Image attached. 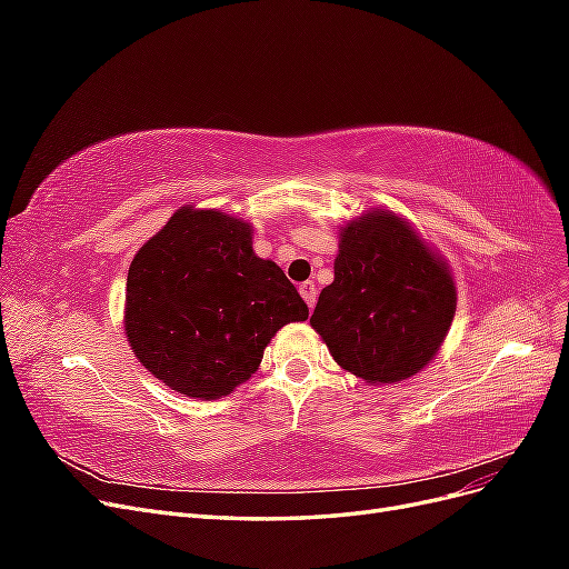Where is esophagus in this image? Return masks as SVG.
Here are the masks:
<instances>
[{"label": "esophagus", "mask_w": 569, "mask_h": 569, "mask_svg": "<svg viewBox=\"0 0 569 569\" xmlns=\"http://www.w3.org/2000/svg\"><path fill=\"white\" fill-rule=\"evenodd\" d=\"M299 295L303 297V301H306L308 308L316 306V295H318V291H316V284H313V282H303V284L299 287Z\"/></svg>", "instance_id": "obj_1"}]
</instances>
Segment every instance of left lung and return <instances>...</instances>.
I'll return each instance as SVG.
<instances>
[{
	"mask_svg": "<svg viewBox=\"0 0 569 569\" xmlns=\"http://www.w3.org/2000/svg\"><path fill=\"white\" fill-rule=\"evenodd\" d=\"M446 258L410 222L370 209L339 228L335 282L311 325L341 370L368 385H393L432 363L456 316Z\"/></svg>",
	"mask_w": 569,
	"mask_h": 569,
	"instance_id": "1",
	"label": "left lung"
}]
</instances>
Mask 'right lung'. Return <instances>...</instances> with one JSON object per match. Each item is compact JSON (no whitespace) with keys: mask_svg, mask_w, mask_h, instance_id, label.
<instances>
[{"mask_svg":"<svg viewBox=\"0 0 569 569\" xmlns=\"http://www.w3.org/2000/svg\"><path fill=\"white\" fill-rule=\"evenodd\" d=\"M253 226L192 203L134 253L123 327L137 360L178 393L213 401L261 366L270 339L308 318L282 268L258 258Z\"/></svg>","mask_w":569,"mask_h":569,"instance_id":"right-lung-1","label":"right lung"}]
</instances>
